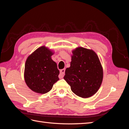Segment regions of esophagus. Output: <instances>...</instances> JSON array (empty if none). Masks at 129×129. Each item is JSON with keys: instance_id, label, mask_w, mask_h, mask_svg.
<instances>
[{"instance_id": "obj_1", "label": "esophagus", "mask_w": 129, "mask_h": 129, "mask_svg": "<svg viewBox=\"0 0 129 129\" xmlns=\"http://www.w3.org/2000/svg\"><path fill=\"white\" fill-rule=\"evenodd\" d=\"M65 70L64 69L60 70V75L59 76L60 79H62L63 78V76H64L65 74Z\"/></svg>"}]
</instances>
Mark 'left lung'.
<instances>
[{"label": "left lung", "mask_w": 129, "mask_h": 129, "mask_svg": "<svg viewBox=\"0 0 129 129\" xmlns=\"http://www.w3.org/2000/svg\"><path fill=\"white\" fill-rule=\"evenodd\" d=\"M73 54L70 67L65 70L64 79L75 94L89 98L100 87L103 78L102 67L96 54L91 50L79 47Z\"/></svg>", "instance_id": "1"}]
</instances>
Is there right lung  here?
Wrapping results in <instances>:
<instances>
[{"mask_svg": "<svg viewBox=\"0 0 129 129\" xmlns=\"http://www.w3.org/2000/svg\"><path fill=\"white\" fill-rule=\"evenodd\" d=\"M53 54L48 49L42 46L27 59L24 79L33 91L45 94L50 91L53 85L59 80V70L56 62L51 59Z\"/></svg>", "mask_w": 129, "mask_h": 129, "instance_id": "obj_1", "label": "right lung"}]
</instances>
